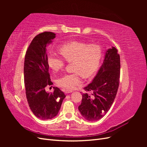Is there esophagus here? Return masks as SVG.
I'll use <instances>...</instances> for the list:
<instances>
[{
    "label": "esophagus",
    "instance_id": "1",
    "mask_svg": "<svg viewBox=\"0 0 147 147\" xmlns=\"http://www.w3.org/2000/svg\"><path fill=\"white\" fill-rule=\"evenodd\" d=\"M73 91L72 90H65L64 92L65 93H70V92H72Z\"/></svg>",
    "mask_w": 147,
    "mask_h": 147
}]
</instances>
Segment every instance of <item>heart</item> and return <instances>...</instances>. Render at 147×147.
I'll list each match as a JSON object with an SVG mask.
<instances>
[{
  "label": "heart",
  "mask_w": 147,
  "mask_h": 147,
  "mask_svg": "<svg viewBox=\"0 0 147 147\" xmlns=\"http://www.w3.org/2000/svg\"><path fill=\"white\" fill-rule=\"evenodd\" d=\"M59 51L64 58L56 53H49L47 63L54 72H57L64 67V59L68 62L72 61L74 72L66 74L57 80V84L66 90H73L82 84V74L85 77H90L99 67L102 50L96 44L88 45L81 42H71L60 46Z\"/></svg>",
  "instance_id": "1"
}]
</instances>
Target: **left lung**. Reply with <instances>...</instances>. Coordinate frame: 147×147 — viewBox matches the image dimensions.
Listing matches in <instances>:
<instances>
[{
    "mask_svg": "<svg viewBox=\"0 0 147 147\" xmlns=\"http://www.w3.org/2000/svg\"><path fill=\"white\" fill-rule=\"evenodd\" d=\"M120 57L117 48L106 50L104 60L92 82L84 88L78 110L84 119L97 121L107 113L116 97L119 83Z\"/></svg>",
    "mask_w": 147,
    "mask_h": 147,
    "instance_id": "obj_1",
    "label": "left lung"
}]
</instances>
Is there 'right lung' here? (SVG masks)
Listing matches in <instances>:
<instances>
[{"label": "right lung", "mask_w": 147, "mask_h": 147, "mask_svg": "<svg viewBox=\"0 0 147 147\" xmlns=\"http://www.w3.org/2000/svg\"><path fill=\"white\" fill-rule=\"evenodd\" d=\"M56 34L44 32L36 35L26 53L24 77L26 94L29 107L35 117L42 120L55 117L65 97L64 93L57 87L50 93L47 86L53 84L47 63V46L52 42Z\"/></svg>", "instance_id": "1"}]
</instances>
